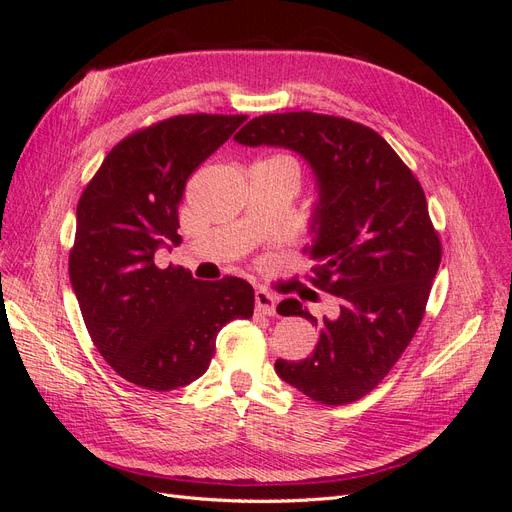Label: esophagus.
Masks as SVG:
<instances>
[{"mask_svg": "<svg viewBox=\"0 0 512 512\" xmlns=\"http://www.w3.org/2000/svg\"><path fill=\"white\" fill-rule=\"evenodd\" d=\"M256 312L258 314H265V316H273L275 314V305H277V299L273 297V294L265 288H258L256 290Z\"/></svg>", "mask_w": 512, "mask_h": 512, "instance_id": "esophagus-1", "label": "esophagus"}]
</instances>
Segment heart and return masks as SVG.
Segmentation results:
<instances>
[{
  "mask_svg": "<svg viewBox=\"0 0 512 512\" xmlns=\"http://www.w3.org/2000/svg\"><path fill=\"white\" fill-rule=\"evenodd\" d=\"M262 162H269V164H275V166H282V168L290 170V173L299 179V168H297V162H294V160H292V158H288V156H271V158L262 160Z\"/></svg>",
  "mask_w": 512,
  "mask_h": 512,
  "instance_id": "1",
  "label": "heart"
}]
</instances>
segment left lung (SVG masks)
Listing matches in <instances>:
<instances>
[{
  "instance_id": "obj_1",
  "label": "left lung",
  "mask_w": 512,
  "mask_h": 512,
  "mask_svg": "<svg viewBox=\"0 0 512 512\" xmlns=\"http://www.w3.org/2000/svg\"><path fill=\"white\" fill-rule=\"evenodd\" d=\"M235 141L292 149L314 170L309 282L335 294L339 316L316 320L297 299L277 305L320 327V339L307 359H277L275 371L320 404H352L389 374L425 316L442 243L421 183L376 130L344 117L269 113Z\"/></svg>"
}]
</instances>
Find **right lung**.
<instances>
[{"label": "right lung", "instance_id": "right-lung-1", "mask_svg": "<svg viewBox=\"0 0 512 512\" xmlns=\"http://www.w3.org/2000/svg\"><path fill=\"white\" fill-rule=\"evenodd\" d=\"M247 115H177L119 141L76 207L68 258L91 342L121 378L173 391L200 378L215 337L252 318L254 288L241 277L194 280L183 267H156L164 241L181 243L185 183Z\"/></svg>", "mask_w": 512, "mask_h": 512}]
</instances>
